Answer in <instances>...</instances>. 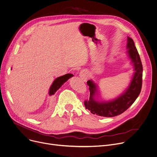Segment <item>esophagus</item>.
I'll return each instance as SVG.
<instances>
[{"label": "esophagus", "mask_w": 157, "mask_h": 157, "mask_svg": "<svg viewBox=\"0 0 157 157\" xmlns=\"http://www.w3.org/2000/svg\"><path fill=\"white\" fill-rule=\"evenodd\" d=\"M80 77L83 80H86L87 78V74L86 73V72H84V71H82L80 73Z\"/></svg>", "instance_id": "esophagus-1"}]
</instances>
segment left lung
I'll use <instances>...</instances> for the list:
<instances>
[{
    "instance_id": "8db88e82",
    "label": "left lung",
    "mask_w": 157,
    "mask_h": 157,
    "mask_svg": "<svg viewBox=\"0 0 157 157\" xmlns=\"http://www.w3.org/2000/svg\"><path fill=\"white\" fill-rule=\"evenodd\" d=\"M127 48L135 72L129 87L121 95L113 101L99 102L95 99L97 86L91 80L87 82L89 86L90 98L89 100L84 101V105L93 114L107 117L118 116L126 111L140 95L142 87L143 66L134 41L129 37H128Z\"/></svg>"
}]
</instances>
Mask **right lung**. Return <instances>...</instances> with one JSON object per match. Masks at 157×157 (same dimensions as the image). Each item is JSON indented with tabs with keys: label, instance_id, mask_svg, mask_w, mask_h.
Listing matches in <instances>:
<instances>
[{
	"label": "right lung",
	"instance_id": "obj_1",
	"mask_svg": "<svg viewBox=\"0 0 157 157\" xmlns=\"http://www.w3.org/2000/svg\"><path fill=\"white\" fill-rule=\"evenodd\" d=\"M74 76L73 74H67L65 75L59 77L58 78H56L54 82H53L52 85L51 86L50 88V91H49V95H52L53 94H55V93L62 87V86L63 84L66 82L70 78Z\"/></svg>",
	"mask_w": 157,
	"mask_h": 157
}]
</instances>
